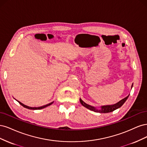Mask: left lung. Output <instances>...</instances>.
<instances>
[{"mask_svg": "<svg viewBox=\"0 0 147 147\" xmlns=\"http://www.w3.org/2000/svg\"><path fill=\"white\" fill-rule=\"evenodd\" d=\"M132 86H133V84H132V86H131V88L132 87ZM129 95L126 96V98H123V99H121V101H120L119 102H118L117 103L115 104V105H107V106H101L99 109H97L96 107H94L93 106H92L90 105H88L87 104H86L85 102H84L81 98H80V102L81 103V105L84 106L85 107L87 108L88 109L94 111L95 112H99V113H109V112H113V111H115L117 109L120 108L121 106H122V105H123V104L125 102V101H126V99H127V98L129 97Z\"/></svg>", "mask_w": 147, "mask_h": 147, "instance_id": "1", "label": "left lung"}]
</instances>
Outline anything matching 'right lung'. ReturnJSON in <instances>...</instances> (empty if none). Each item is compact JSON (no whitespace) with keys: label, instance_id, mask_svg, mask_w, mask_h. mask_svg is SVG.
<instances>
[{"label":"right lung","instance_id":"add662e5","mask_svg":"<svg viewBox=\"0 0 147 147\" xmlns=\"http://www.w3.org/2000/svg\"><path fill=\"white\" fill-rule=\"evenodd\" d=\"M17 101H18L19 103H20L21 106H22L24 107L27 108V109H32V110H40V109H43V108H45V107H48V106L51 105L52 104H53V103L54 102V101H53V102H51V103L48 104V105H45V106H41V107H29V106H26V105H24V104H22V102H21L20 101H18V100H17Z\"/></svg>","mask_w":147,"mask_h":147}]
</instances>
